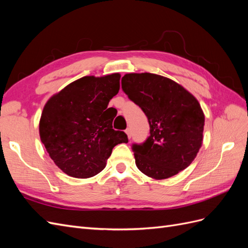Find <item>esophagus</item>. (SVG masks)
I'll return each instance as SVG.
<instances>
[{
	"mask_svg": "<svg viewBox=\"0 0 248 248\" xmlns=\"http://www.w3.org/2000/svg\"><path fill=\"white\" fill-rule=\"evenodd\" d=\"M125 132H126V134H127V137H128V139H130V138H131V129H130V128H127V129L125 130Z\"/></svg>",
	"mask_w": 248,
	"mask_h": 248,
	"instance_id": "1",
	"label": "esophagus"
}]
</instances>
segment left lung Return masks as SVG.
I'll return each mask as SVG.
<instances>
[{
  "label": "left lung",
  "mask_w": 248,
  "mask_h": 248,
  "mask_svg": "<svg viewBox=\"0 0 248 248\" xmlns=\"http://www.w3.org/2000/svg\"><path fill=\"white\" fill-rule=\"evenodd\" d=\"M121 82L150 125L148 139L132 144L138 169L156 180L177 175L202 146L205 116L199 101L176 81L153 73L125 74Z\"/></svg>",
  "instance_id": "obj_1"
}]
</instances>
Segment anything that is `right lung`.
Segmentation results:
<instances>
[{
    "label": "right lung",
    "instance_id": "obj_1",
    "mask_svg": "<svg viewBox=\"0 0 248 248\" xmlns=\"http://www.w3.org/2000/svg\"><path fill=\"white\" fill-rule=\"evenodd\" d=\"M120 78L119 73L84 77L46 102L39 123L40 139L65 174L93 177L106 168L112 148L128 142L127 134L112 129L114 119L106 115L109 100L120 90Z\"/></svg>",
    "mask_w": 248,
    "mask_h": 248
}]
</instances>
